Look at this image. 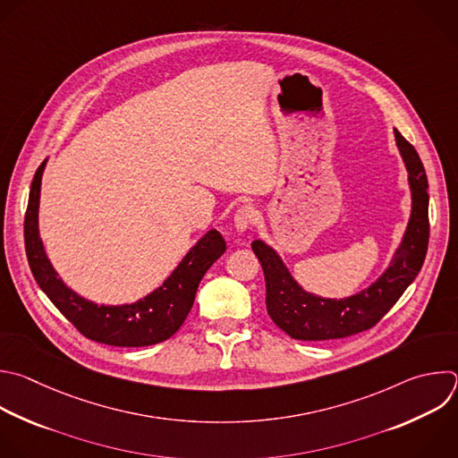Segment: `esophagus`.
I'll return each mask as SVG.
<instances>
[{
	"label": "esophagus",
	"mask_w": 458,
	"mask_h": 458,
	"mask_svg": "<svg viewBox=\"0 0 458 458\" xmlns=\"http://www.w3.org/2000/svg\"><path fill=\"white\" fill-rule=\"evenodd\" d=\"M255 221V210L253 207L250 205H244L241 207L237 212H235V217H233V225H235V230L239 233H244Z\"/></svg>",
	"instance_id": "obj_1"
}]
</instances>
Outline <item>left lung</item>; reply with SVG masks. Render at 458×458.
<instances>
[{"label":"left lung","mask_w":458,"mask_h":458,"mask_svg":"<svg viewBox=\"0 0 458 458\" xmlns=\"http://www.w3.org/2000/svg\"><path fill=\"white\" fill-rule=\"evenodd\" d=\"M394 134L408 171L411 214L390 266L374 284L349 298L317 296L298 285L271 246L264 241L251 242L266 278L267 315L294 340H338L374 327L394 308L422 267L429 239L426 171L415 147L397 129H394Z\"/></svg>","instance_id":"1"}]
</instances>
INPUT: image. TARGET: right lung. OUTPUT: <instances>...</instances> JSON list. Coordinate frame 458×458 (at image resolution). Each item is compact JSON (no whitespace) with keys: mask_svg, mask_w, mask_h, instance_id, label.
Returning a JSON list of instances; mask_svg holds the SVG:
<instances>
[{"mask_svg":"<svg viewBox=\"0 0 458 458\" xmlns=\"http://www.w3.org/2000/svg\"><path fill=\"white\" fill-rule=\"evenodd\" d=\"M47 160L32 180L25 216V250L32 275L63 317L86 338L114 347H147L169 340L194 306L198 285L208 267L226 251L217 230L205 233L171 276L145 298L123 306H98L72 291L50 264L39 237V194Z\"/></svg>","mask_w":458,"mask_h":458,"instance_id":"1","label":"right lung"}]
</instances>
